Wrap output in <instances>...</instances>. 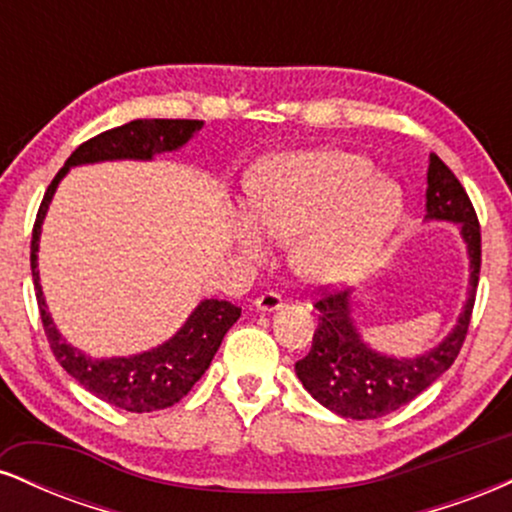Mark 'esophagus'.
Listing matches in <instances>:
<instances>
[{
  "instance_id": "1",
  "label": "esophagus",
  "mask_w": 512,
  "mask_h": 512,
  "mask_svg": "<svg viewBox=\"0 0 512 512\" xmlns=\"http://www.w3.org/2000/svg\"><path fill=\"white\" fill-rule=\"evenodd\" d=\"M279 308H284V301H281L279 293H274V291L262 293V296L255 301L257 313H274V310H279Z\"/></svg>"
}]
</instances>
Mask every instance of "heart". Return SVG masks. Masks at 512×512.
Returning <instances> with one entry per match:
<instances>
[{
    "label": "heart",
    "mask_w": 512,
    "mask_h": 512,
    "mask_svg": "<svg viewBox=\"0 0 512 512\" xmlns=\"http://www.w3.org/2000/svg\"><path fill=\"white\" fill-rule=\"evenodd\" d=\"M248 202L253 221H233L240 252L262 260L260 227L264 236L289 243L293 274L317 289L366 279L383 260L404 214L402 187L375 178L366 156L342 149L264 158L250 173Z\"/></svg>",
    "instance_id": "obj_1"
}]
</instances>
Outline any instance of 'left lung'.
Segmentation results:
<instances>
[{
    "mask_svg": "<svg viewBox=\"0 0 512 512\" xmlns=\"http://www.w3.org/2000/svg\"><path fill=\"white\" fill-rule=\"evenodd\" d=\"M426 219L445 221L460 231L467 250L469 284L452 330L431 349L414 356L387 354L366 342L356 322V293H330L317 308V330L308 356L296 363V375L313 399L344 419H378L419 397L455 363L477 296L481 233L472 202L436 154L428 156Z\"/></svg>",
    "mask_w": 512,
    "mask_h": 512,
    "instance_id": "obj_1",
    "label": "left lung"
}]
</instances>
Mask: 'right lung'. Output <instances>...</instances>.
Returning <instances> with one entry per match:
<instances>
[{
    "label": "right lung",
    "instance_id": "right-lung-1",
    "mask_svg": "<svg viewBox=\"0 0 512 512\" xmlns=\"http://www.w3.org/2000/svg\"><path fill=\"white\" fill-rule=\"evenodd\" d=\"M202 127V120H132L122 127L108 129V132L88 139L67 158L64 168L50 182L38 209L31 240V272L40 320L48 334L50 349L76 383L117 409L144 414V411L166 409L180 402L192 390V385L207 373L211 358L219 351L226 332L238 322L240 308L228 301L204 298L187 315L178 332L163 344L129 356L98 358L86 354L79 346L67 342L57 330L48 301H45L43 286H40L38 250L43 221L48 216L57 187L72 168L108 161H154L161 154L180 151L182 146L195 139Z\"/></svg>",
    "mask_w": 512,
    "mask_h": 512
}]
</instances>
